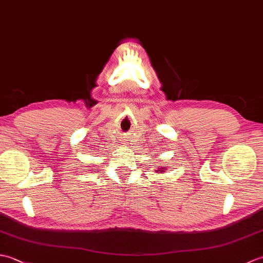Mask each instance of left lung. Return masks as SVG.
Instances as JSON below:
<instances>
[{"label": "left lung", "mask_w": 263, "mask_h": 263, "mask_svg": "<svg viewBox=\"0 0 263 263\" xmlns=\"http://www.w3.org/2000/svg\"><path fill=\"white\" fill-rule=\"evenodd\" d=\"M156 172H158V173H163V172H165V171H164V168H160V170H158V171H156Z\"/></svg>", "instance_id": "8db88e82"}]
</instances>
